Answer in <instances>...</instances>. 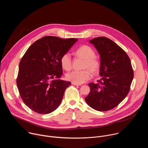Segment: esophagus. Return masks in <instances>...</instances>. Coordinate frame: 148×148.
<instances>
[{
	"label": "esophagus",
	"instance_id": "obj_1",
	"mask_svg": "<svg viewBox=\"0 0 148 148\" xmlns=\"http://www.w3.org/2000/svg\"><path fill=\"white\" fill-rule=\"evenodd\" d=\"M73 85H74V86H81V84H76V83H74V82H72L71 83Z\"/></svg>",
	"mask_w": 148,
	"mask_h": 148
}]
</instances>
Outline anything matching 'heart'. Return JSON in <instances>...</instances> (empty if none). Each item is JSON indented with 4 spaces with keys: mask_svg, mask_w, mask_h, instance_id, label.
<instances>
[{
    "mask_svg": "<svg viewBox=\"0 0 148 148\" xmlns=\"http://www.w3.org/2000/svg\"><path fill=\"white\" fill-rule=\"evenodd\" d=\"M75 54L83 59L85 62L83 66L84 69H88L93 73H98L100 69L101 63L95 57V52L91 47L83 45L79 47L75 52ZM61 67L66 71H69L72 67V59L69 53L63 54L60 58ZM88 69L82 71H72L68 73L66 77L67 80L76 84H81L87 82L92 77L91 72Z\"/></svg>",
    "mask_w": 148,
    "mask_h": 148,
    "instance_id": "obj_1",
    "label": "heart"
}]
</instances>
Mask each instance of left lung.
Returning <instances> with one entry per match:
<instances>
[{
	"label": "left lung",
	"mask_w": 148,
	"mask_h": 148,
	"mask_svg": "<svg viewBox=\"0 0 148 148\" xmlns=\"http://www.w3.org/2000/svg\"><path fill=\"white\" fill-rule=\"evenodd\" d=\"M100 55V76L98 83H90L87 104L99 111L113 109L128 95L134 78L130 57L115 42L105 37L90 41Z\"/></svg>",
	"instance_id": "8db88e82"
}]
</instances>
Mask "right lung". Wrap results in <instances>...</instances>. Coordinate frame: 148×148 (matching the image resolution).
<instances>
[{"label":"right lung","instance_id":"1","mask_svg":"<svg viewBox=\"0 0 148 148\" xmlns=\"http://www.w3.org/2000/svg\"><path fill=\"white\" fill-rule=\"evenodd\" d=\"M77 40L45 36L33 43L21 59L17 86L23 101L32 111L49 114L60 105L71 85L58 79L62 75L60 58Z\"/></svg>","mask_w":148,"mask_h":148}]
</instances>
